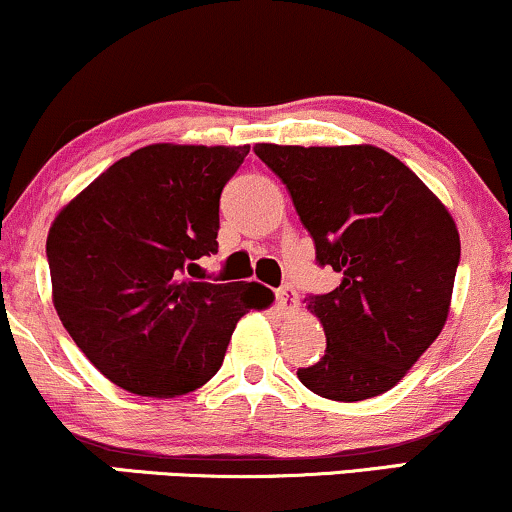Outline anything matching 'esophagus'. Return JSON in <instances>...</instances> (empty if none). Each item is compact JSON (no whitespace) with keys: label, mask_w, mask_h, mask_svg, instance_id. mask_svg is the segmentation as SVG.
Returning <instances> with one entry per match:
<instances>
[{"label":"esophagus","mask_w":512,"mask_h":512,"mask_svg":"<svg viewBox=\"0 0 512 512\" xmlns=\"http://www.w3.org/2000/svg\"><path fill=\"white\" fill-rule=\"evenodd\" d=\"M276 303L281 305V310L291 312L298 307V293H295L293 286H281L279 291H276Z\"/></svg>","instance_id":"34e87169"}]
</instances>
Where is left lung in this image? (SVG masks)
I'll return each instance as SVG.
<instances>
[{
    "instance_id": "1",
    "label": "left lung",
    "mask_w": 512,
    "mask_h": 512,
    "mask_svg": "<svg viewBox=\"0 0 512 512\" xmlns=\"http://www.w3.org/2000/svg\"><path fill=\"white\" fill-rule=\"evenodd\" d=\"M286 183L317 262L341 274L307 310L324 357L298 379L329 400L374 398L408 374L441 334L460 262L458 226L400 159L374 145H255Z\"/></svg>"
}]
</instances>
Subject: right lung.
<instances>
[{"mask_svg":"<svg viewBox=\"0 0 512 512\" xmlns=\"http://www.w3.org/2000/svg\"><path fill=\"white\" fill-rule=\"evenodd\" d=\"M250 145L140 147L80 190L47 236L54 310L123 391L174 398L224 362L238 319L272 305L260 283L188 281L219 248V197Z\"/></svg>","mask_w":512,"mask_h":512,"instance_id":"obj_1","label":"right lung"}]
</instances>
